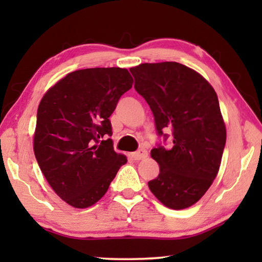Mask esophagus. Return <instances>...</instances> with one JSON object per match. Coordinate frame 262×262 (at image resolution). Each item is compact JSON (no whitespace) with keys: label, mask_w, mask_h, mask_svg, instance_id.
<instances>
[{"label":"esophagus","mask_w":262,"mask_h":262,"mask_svg":"<svg viewBox=\"0 0 262 262\" xmlns=\"http://www.w3.org/2000/svg\"><path fill=\"white\" fill-rule=\"evenodd\" d=\"M148 157V151L145 149H140L137 151L132 154V158L135 159V161H141V159H144Z\"/></svg>","instance_id":"obj_1"}]
</instances>
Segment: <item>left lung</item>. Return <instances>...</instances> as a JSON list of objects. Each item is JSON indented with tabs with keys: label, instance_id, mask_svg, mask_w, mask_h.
Here are the masks:
<instances>
[{
	"label": "left lung",
	"instance_id": "1",
	"mask_svg": "<svg viewBox=\"0 0 262 262\" xmlns=\"http://www.w3.org/2000/svg\"><path fill=\"white\" fill-rule=\"evenodd\" d=\"M135 90L147 101L162 144L151 150L159 174L148 186L164 206L185 209L205 195L220 170L227 130L214 89L200 74L178 62L130 68Z\"/></svg>",
	"mask_w": 262,
	"mask_h": 262
}]
</instances>
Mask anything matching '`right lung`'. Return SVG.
Returning a JSON list of instances; mask_svg holds the SVG:
<instances>
[{"label":"right lung","instance_id":"add662e5","mask_svg":"<svg viewBox=\"0 0 262 262\" xmlns=\"http://www.w3.org/2000/svg\"><path fill=\"white\" fill-rule=\"evenodd\" d=\"M122 68L76 70L48 90L37 112L33 150L48 184L74 208H88L107 192L127 163L117 154L110 117L133 85Z\"/></svg>","mask_w":262,"mask_h":262}]
</instances>
